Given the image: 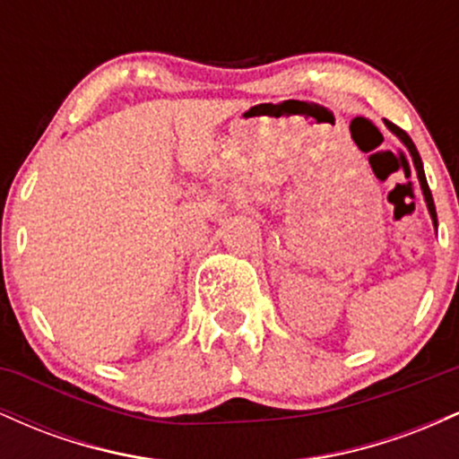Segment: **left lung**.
Segmentation results:
<instances>
[{"label":"left lung","instance_id":"1","mask_svg":"<svg viewBox=\"0 0 459 459\" xmlns=\"http://www.w3.org/2000/svg\"><path fill=\"white\" fill-rule=\"evenodd\" d=\"M384 125H386V127L391 129V134H394L399 140H402V144L405 146V149L410 151V155H412V161H414V168H416V177H419L420 189H423V198H425V203H428V212H429V215H431V222H434V229H438V218H436L434 198H431V192H429V186H428V178H425V170H423V161H420V155H419V151H416L414 142L410 140V135L405 134L403 129H399L397 125L388 123V120H384Z\"/></svg>","mask_w":459,"mask_h":459}]
</instances>
